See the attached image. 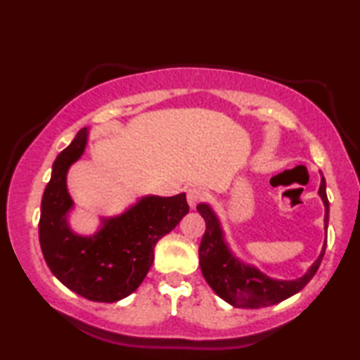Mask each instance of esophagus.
<instances>
[{
  "label": "esophagus",
  "mask_w": 360,
  "mask_h": 360,
  "mask_svg": "<svg viewBox=\"0 0 360 360\" xmlns=\"http://www.w3.org/2000/svg\"><path fill=\"white\" fill-rule=\"evenodd\" d=\"M205 196L206 193L201 188H190L188 193H186V200H188V205L191 208H196L205 200Z\"/></svg>",
  "instance_id": "34e87169"
}]
</instances>
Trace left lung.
<instances>
[{
  "instance_id": "8db88e82",
  "label": "left lung",
  "mask_w": 360,
  "mask_h": 360,
  "mask_svg": "<svg viewBox=\"0 0 360 360\" xmlns=\"http://www.w3.org/2000/svg\"><path fill=\"white\" fill-rule=\"evenodd\" d=\"M324 208V228L328 229L329 221V201L326 196V180L321 179L319 186ZM198 213L205 218L206 231L200 244V267L203 277L211 288L219 295L224 302L238 308H262L277 304L283 300L298 293L309 280L314 277L321 264L326 244L323 245L321 254L307 274L297 280H274L260 272L255 267L245 265L236 259L224 243L223 231L219 221L208 205L201 203L196 206Z\"/></svg>"
}]
</instances>
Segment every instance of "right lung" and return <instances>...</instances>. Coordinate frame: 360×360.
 <instances>
[{
    "label": "right lung",
    "instance_id": "right-lung-1",
    "mask_svg": "<svg viewBox=\"0 0 360 360\" xmlns=\"http://www.w3.org/2000/svg\"><path fill=\"white\" fill-rule=\"evenodd\" d=\"M86 137L83 127L53 162L42 196L39 240L49 269L67 288L91 302L115 303L142 283L154 262L157 240L180 223L190 206L185 193L146 196L121 216L103 219V228L90 238L72 233L67 172L82 157Z\"/></svg>",
    "mask_w": 360,
    "mask_h": 360
}]
</instances>
